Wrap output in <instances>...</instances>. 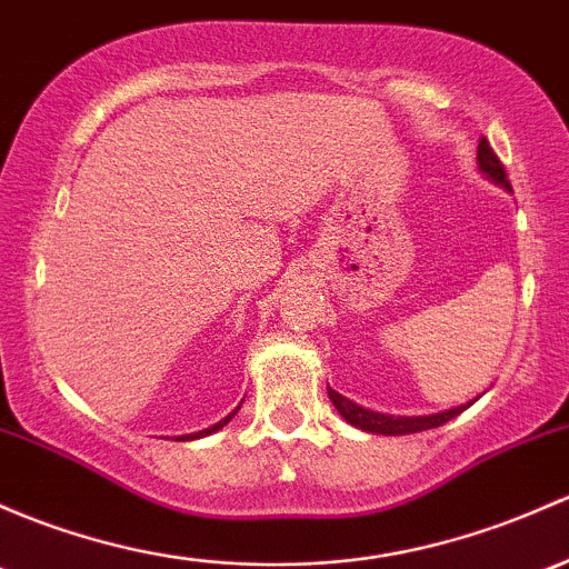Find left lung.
Returning a JSON list of instances; mask_svg holds the SVG:
<instances>
[{
	"label": "left lung",
	"instance_id": "obj_1",
	"mask_svg": "<svg viewBox=\"0 0 569 569\" xmlns=\"http://www.w3.org/2000/svg\"><path fill=\"white\" fill-rule=\"evenodd\" d=\"M477 169H480V174L490 179V182L499 184V188H505L507 193H512L510 179H507V174H505V166H501V160L496 158L493 149L488 147L486 139H480V143H477ZM327 395H330L332 406L338 409V415L343 417L349 426L360 428V430H365V433H381V436H406V433H420V430H428V428H439V426H445V422H450L452 417H458L460 411L469 409V406L480 398V395H477V398L469 400V403L452 406V409L436 411V415L398 417V415H381V411L365 409V406L355 403V400H349L346 395L335 392L332 387H327Z\"/></svg>",
	"mask_w": 569,
	"mask_h": 569
}]
</instances>
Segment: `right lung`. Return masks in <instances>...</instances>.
Returning <instances> with one entry per match:
<instances>
[{
    "label": "right lung",
    "instance_id": "right-lung-1",
    "mask_svg": "<svg viewBox=\"0 0 569 569\" xmlns=\"http://www.w3.org/2000/svg\"><path fill=\"white\" fill-rule=\"evenodd\" d=\"M239 406H242V403H239ZM239 406H237V409H234V411H231V415H226V417H223V420H220V422H214V426H209V428H204V430H199V433L177 436V439H174V441H193V439H201V436H209V433H214V430H220V428H223V426H229V422H231V417H234V415H237V411H239Z\"/></svg>",
    "mask_w": 569,
    "mask_h": 569
}]
</instances>
